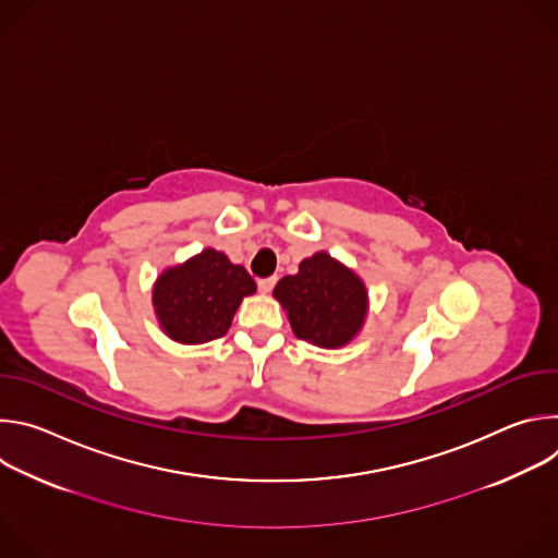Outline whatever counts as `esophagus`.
<instances>
[{
    "label": "esophagus",
    "mask_w": 558,
    "mask_h": 558,
    "mask_svg": "<svg viewBox=\"0 0 558 558\" xmlns=\"http://www.w3.org/2000/svg\"><path fill=\"white\" fill-rule=\"evenodd\" d=\"M276 282H278V278H276V276L260 278V280H258V289H260V293H271V291H274V287H276Z\"/></svg>",
    "instance_id": "esophagus-1"
}]
</instances>
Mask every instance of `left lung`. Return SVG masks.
Returning <instances> with one entry per match:
<instances>
[{
	"label": "left lung",
	"mask_w": 558,
	"mask_h": 558,
	"mask_svg": "<svg viewBox=\"0 0 558 558\" xmlns=\"http://www.w3.org/2000/svg\"><path fill=\"white\" fill-rule=\"evenodd\" d=\"M274 295L287 308L293 333L325 349L344 347L366 315L362 280L325 252L302 260L300 271L284 276Z\"/></svg>",
	"instance_id": "left-lung-1"
}]
</instances>
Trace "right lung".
Wrapping results in <instances>:
<instances>
[{
    "label": "right lung",
    "instance_id": "obj_1",
    "mask_svg": "<svg viewBox=\"0 0 558 558\" xmlns=\"http://www.w3.org/2000/svg\"><path fill=\"white\" fill-rule=\"evenodd\" d=\"M254 291L256 282L245 267L205 250L156 280L154 311L172 340L203 344L229 331L238 304Z\"/></svg>",
    "mask_w": 558,
    "mask_h": 558
}]
</instances>
